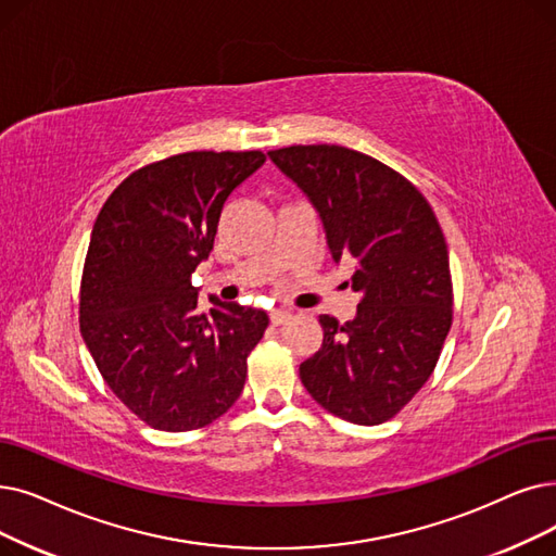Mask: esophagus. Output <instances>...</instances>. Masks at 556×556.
<instances>
[{"instance_id": "esophagus-1", "label": "esophagus", "mask_w": 556, "mask_h": 556, "mask_svg": "<svg viewBox=\"0 0 556 556\" xmlns=\"http://www.w3.org/2000/svg\"><path fill=\"white\" fill-rule=\"evenodd\" d=\"M291 316H293V311H288V308H273L270 311L273 325H283L286 320H291Z\"/></svg>"}]
</instances>
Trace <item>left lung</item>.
I'll return each mask as SVG.
<instances>
[{
    "label": "left lung",
    "mask_w": 556,
    "mask_h": 556,
    "mask_svg": "<svg viewBox=\"0 0 556 556\" xmlns=\"http://www.w3.org/2000/svg\"><path fill=\"white\" fill-rule=\"evenodd\" d=\"M268 156L318 211L331 258L356 261V316L345 325L320 316L323 345L300 379L329 414L379 425L422 389L452 325L441 225L420 190L372 156L341 144H293Z\"/></svg>",
    "instance_id": "left-lung-1"
}]
</instances>
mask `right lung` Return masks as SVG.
Instances as JSON below:
<instances>
[{"mask_svg":"<svg viewBox=\"0 0 556 556\" xmlns=\"http://www.w3.org/2000/svg\"><path fill=\"white\" fill-rule=\"evenodd\" d=\"M261 152H186L119 184L92 225L79 325L109 389L161 431L220 418L243 393L263 308L208 298L192 273L208 258L225 202Z\"/></svg>","mask_w":556,"mask_h":556,"instance_id":"1","label":"right lung"}]
</instances>
